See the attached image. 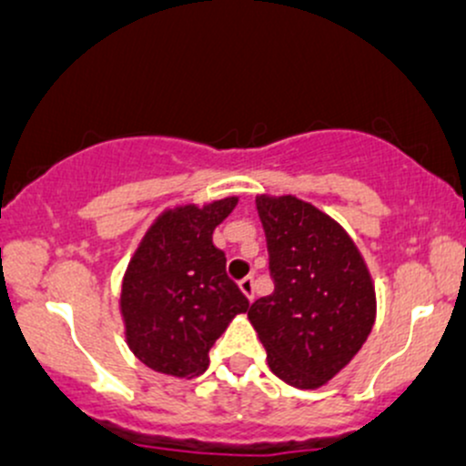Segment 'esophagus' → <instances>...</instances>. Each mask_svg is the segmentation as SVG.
<instances>
[{
	"label": "esophagus",
	"mask_w": 466,
	"mask_h": 466,
	"mask_svg": "<svg viewBox=\"0 0 466 466\" xmlns=\"http://www.w3.org/2000/svg\"><path fill=\"white\" fill-rule=\"evenodd\" d=\"M238 287H240V291L245 293V298H248L249 302L254 300V278H251V276L243 278V280L238 282Z\"/></svg>",
	"instance_id": "34e87169"
}]
</instances>
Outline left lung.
Here are the masks:
<instances>
[{"instance_id":"left-lung-1","label":"left lung","mask_w":466,"mask_h":466,"mask_svg":"<svg viewBox=\"0 0 466 466\" xmlns=\"http://www.w3.org/2000/svg\"><path fill=\"white\" fill-rule=\"evenodd\" d=\"M276 289L249 307L271 372L322 388L361 350L377 318L372 276L344 228L293 195L256 197Z\"/></svg>"}]
</instances>
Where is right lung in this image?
I'll return each mask as SVG.
<instances>
[{
    "label": "right lung",
    "mask_w": 466,
    "mask_h": 466,
    "mask_svg": "<svg viewBox=\"0 0 466 466\" xmlns=\"http://www.w3.org/2000/svg\"><path fill=\"white\" fill-rule=\"evenodd\" d=\"M238 197L168 208L155 218L122 278L120 313L133 355L155 372L192 379L206 372L210 349L249 300L226 274L212 243Z\"/></svg>",
    "instance_id": "1"
}]
</instances>
